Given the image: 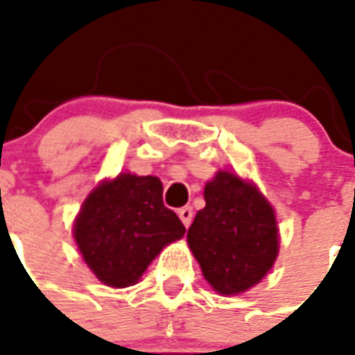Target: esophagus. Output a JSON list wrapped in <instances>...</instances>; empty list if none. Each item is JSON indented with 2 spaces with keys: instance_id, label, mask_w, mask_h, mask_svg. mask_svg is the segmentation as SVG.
Returning <instances> with one entry per match:
<instances>
[{
  "instance_id": "esophagus-1",
  "label": "esophagus",
  "mask_w": 355,
  "mask_h": 355,
  "mask_svg": "<svg viewBox=\"0 0 355 355\" xmlns=\"http://www.w3.org/2000/svg\"><path fill=\"white\" fill-rule=\"evenodd\" d=\"M178 217H180V221L184 223V227L188 228L189 225H191V221H193V208H191V206H184V208L178 210Z\"/></svg>"
}]
</instances>
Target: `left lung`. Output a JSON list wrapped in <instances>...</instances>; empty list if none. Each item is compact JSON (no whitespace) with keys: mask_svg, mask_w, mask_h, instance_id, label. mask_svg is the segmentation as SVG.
I'll list each match as a JSON object with an SVG mask.
<instances>
[{"mask_svg":"<svg viewBox=\"0 0 355 355\" xmlns=\"http://www.w3.org/2000/svg\"><path fill=\"white\" fill-rule=\"evenodd\" d=\"M205 200L188 230L189 248L217 293L247 291L278 256L275 210L254 184L228 171L206 184Z\"/></svg>","mask_w":355,"mask_h":355,"instance_id":"1","label":"left lung"}]
</instances>
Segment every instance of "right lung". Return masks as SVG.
<instances>
[{"label":"right lung","mask_w":355,"mask_h":355,"mask_svg":"<svg viewBox=\"0 0 355 355\" xmlns=\"http://www.w3.org/2000/svg\"><path fill=\"white\" fill-rule=\"evenodd\" d=\"M162 191L156 177L121 173L86 197L73 236L103 284L134 286L162 248L186 234L177 214L164 206Z\"/></svg>","instance_id":"right-lung-1"}]
</instances>
